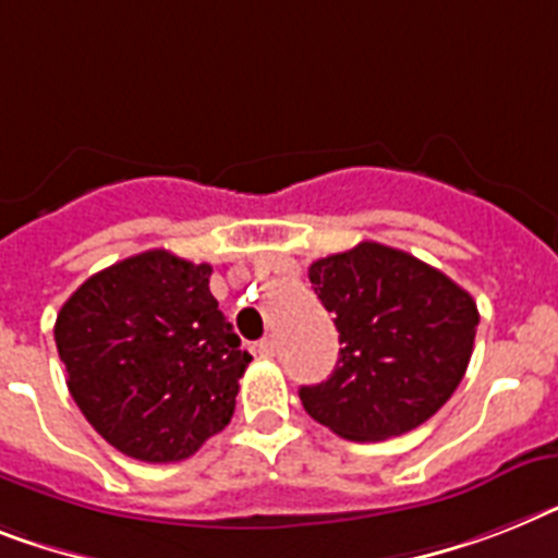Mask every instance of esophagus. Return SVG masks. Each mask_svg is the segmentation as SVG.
<instances>
[{
	"mask_svg": "<svg viewBox=\"0 0 558 558\" xmlns=\"http://www.w3.org/2000/svg\"><path fill=\"white\" fill-rule=\"evenodd\" d=\"M256 351H259V356H265V359L276 356V342H274V336H265V339H262V342L256 344Z\"/></svg>",
	"mask_w": 558,
	"mask_h": 558,
	"instance_id": "obj_1",
	"label": "esophagus"
}]
</instances>
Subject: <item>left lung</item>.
I'll use <instances>...</instances> for the list:
<instances>
[{
    "label": "left lung",
    "instance_id": "left-lung-1",
    "mask_svg": "<svg viewBox=\"0 0 558 558\" xmlns=\"http://www.w3.org/2000/svg\"><path fill=\"white\" fill-rule=\"evenodd\" d=\"M307 276L342 348L328 381L299 388L305 411L351 441L402 436L434 416L471 362V293L379 242L316 259Z\"/></svg>",
    "mask_w": 558,
    "mask_h": 558
}]
</instances>
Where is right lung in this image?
<instances>
[{
    "label": "right lung",
    "mask_w": 558,
    "mask_h": 558,
    "mask_svg": "<svg viewBox=\"0 0 558 558\" xmlns=\"http://www.w3.org/2000/svg\"><path fill=\"white\" fill-rule=\"evenodd\" d=\"M210 265L145 251L99 270L57 316L68 390L108 445L182 462L233 416L251 353L210 293Z\"/></svg>",
    "instance_id": "obj_1"
}]
</instances>
